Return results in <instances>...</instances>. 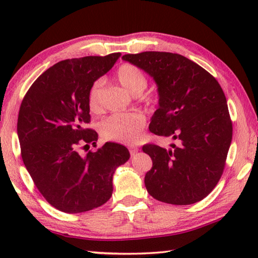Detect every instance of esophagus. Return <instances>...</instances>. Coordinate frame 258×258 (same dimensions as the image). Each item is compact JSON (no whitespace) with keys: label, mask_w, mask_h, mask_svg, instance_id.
I'll use <instances>...</instances> for the list:
<instances>
[{"label":"esophagus","mask_w":258,"mask_h":258,"mask_svg":"<svg viewBox=\"0 0 258 258\" xmlns=\"http://www.w3.org/2000/svg\"><path fill=\"white\" fill-rule=\"evenodd\" d=\"M138 151H139V148H138V147H131V148H130V154H131V156H134L135 154H137Z\"/></svg>","instance_id":"34e87169"}]
</instances>
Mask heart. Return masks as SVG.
<instances>
[{
    "instance_id": "heart-1",
    "label": "heart",
    "mask_w": 258,
    "mask_h": 258,
    "mask_svg": "<svg viewBox=\"0 0 258 258\" xmlns=\"http://www.w3.org/2000/svg\"><path fill=\"white\" fill-rule=\"evenodd\" d=\"M116 77L120 85L134 95L141 94L147 87V77L141 69L131 63H124L117 69ZM103 81H95L89 91V108L91 111L101 110V92ZM146 125V117L141 112H116L100 123V133L111 141L132 145L140 138Z\"/></svg>"
}]
</instances>
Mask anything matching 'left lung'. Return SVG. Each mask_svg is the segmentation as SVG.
Segmentation results:
<instances>
[{"instance_id":"left-lung-1","label":"left lung","mask_w":258,"mask_h":258,"mask_svg":"<svg viewBox=\"0 0 258 258\" xmlns=\"http://www.w3.org/2000/svg\"><path fill=\"white\" fill-rule=\"evenodd\" d=\"M121 59L154 78L159 100L149 128L176 141L168 149L142 147L152 159L147 191L166 204L200 202L220 181L232 140L223 90L207 71L181 54L147 51Z\"/></svg>"}]
</instances>
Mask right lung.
Listing matches in <instances>:
<instances>
[{
  "label": "right lung",
  "mask_w": 258,
  "mask_h": 258,
  "mask_svg": "<svg viewBox=\"0 0 258 258\" xmlns=\"http://www.w3.org/2000/svg\"><path fill=\"white\" fill-rule=\"evenodd\" d=\"M119 56L60 61L33 83L21 102L17 133L24 164L46 202L61 212L83 213L106 204L113 173L130 159L127 148L115 142L86 155L78 151L98 140L95 131L85 128L89 91Z\"/></svg>",
  "instance_id": "obj_1"
}]
</instances>
